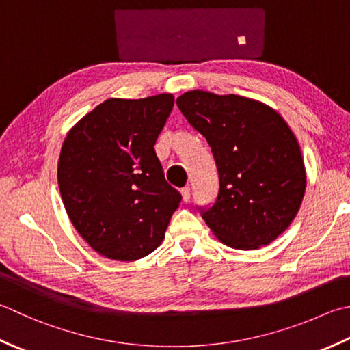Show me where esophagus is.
Wrapping results in <instances>:
<instances>
[{
	"instance_id": "34e87169",
	"label": "esophagus",
	"mask_w": 350,
	"mask_h": 350,
	"mask_svg": "<svg viewBox=\"0 0 350 350\" xmlns=\"http://www.w3.org/2000/svg\"><path fill=\"white\" fill-rule=\"evenodd\" d=\"M180 193H182L183 202H185V203H188V202H189V197H191V189H189V187H185V188H182V189H180Z\"/></svg>"
}]
</instances>
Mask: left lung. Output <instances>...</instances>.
<instances>
[{
    "instance_id": "1",
    "label": "left lung",
    "mask_w": 350,
    "mask_h": 350,
    "mask_svg": "<svg viewBox=\"0 0 350 350\" xmlns=\"http://www.w3.org/2000/svg\"><path fill=\"white\" fill-rule=\"evenodd\" d=\"M176 105L217 163L220 191L203 211L212 234L239 250L275 241L297 215L306 188L302 152L286 121L265 103L235 94L196 89Z\"/></svg>"
}]
</instances>
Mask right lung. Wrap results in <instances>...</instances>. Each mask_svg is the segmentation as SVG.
<instances>
[{"label": "right lung", "mask_w": 350, "mask_h": 350, "mask_svg": "<svg viewBox=\"0 0 350 350\" xmlns=\"http://www.w3.org/2000/svg\"><path fill=\"white\" fill-rule=\"evenodd\" d=\"M174 106L173 94L109 98L70 129L57 182L80 237L113 261L132 262L161 245L182 196L154 152Z\"/></svg>", "instance_id": "obj_1"}]
</instances>
